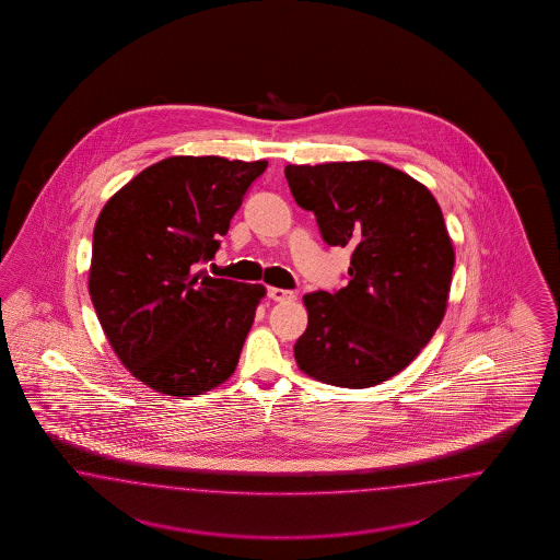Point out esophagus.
Here are the masks:
<instances>
[{
    "instance_id": "34e87169",
    "label": "esophagus",
    "mask_w": 560,
    "mask_h": 560,
    "mask_svg": "<svg viewBox=\"0 0 560 560\" xmlns=\"http://www.w3.org/2000/svg\"><path fill=\"white\" fill-rule=\"evenodd\" d=\"M267 293H269L272 302H291V300H295V293L288 291V289L269 288Z\"/></svg>"
}]
</instances>
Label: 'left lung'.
Here are the masks:
<instances>
[{"label":"left lung","mask_w":560,"mask_h":560,"mask_svg":"<svg viewBox=\"0 0 560 560\" xmlns=\"http://www.w3.org/2000/svg\"><path fill=\"white\" fill-rule=\"evenodd\" d=\"M324 242L353 248L349 285L304 295L298 368L330 386L372 388L402 372L445 316L454 244L431 190L382 162L285 166Z\"/></svg>","instance_id":"8db88e82"}]
</instances>
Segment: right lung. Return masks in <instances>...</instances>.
<instances>
[{"label":"right lung","mask_w":560,"mask_h":560,"mask_svg":"<svg viewBox=\"0 0 560 560\" xmlns=\"http://www.w3.org/2000/svg\"><path fill=\"white\" fill-rule=\"evenodd\" d=\"M269 166L172 155L119 188L94 225L90 298L120 363L166 396L213 390L236 372L265 285L197 271Z\"/></svg>","instance_id":"obj_1"}]
</instances>
